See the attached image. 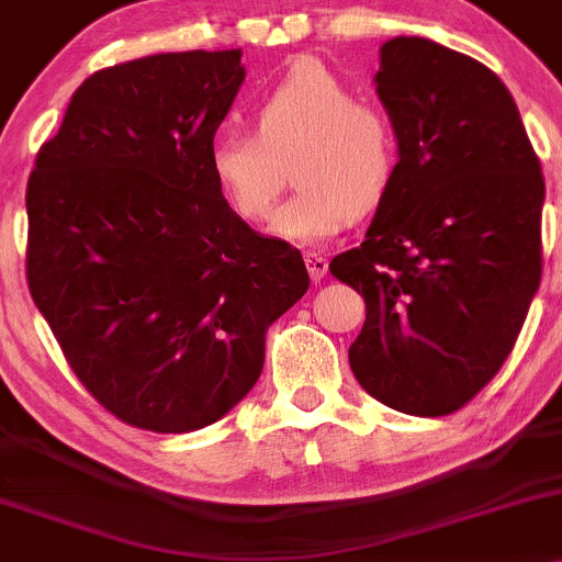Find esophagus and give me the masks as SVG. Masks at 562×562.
<instances>
[{
    "label": "esophagus",
    "mask_w": 562,
    "mask_h": 562,
    "mask_svg": "<svg viewBox=\"0 0 562 562\" xmlns=\"http://www.w3.org/2000/svg\"><path fill=\"white\" fill-rule=\"evenodd\" d=\"M305 265H307V273H311L313 281H322L329 270L327 257L316 255V251H305Z\"/></svg>",
    "instance_id": "34e87169"
}]
</instances>
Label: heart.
Masks as SVG:
<instances>
[{
    "label": "heart",
    "instance_id": "obj_1",
    "mask_svg": "<svg viewBox=\"0 0 562 562\" xmlns=\"http://www.w3.org/2000/svg\"><path fill=\"white\" fill-rule=\"evenodd\" d=\"M257 134L225 131L209 144L216 187L240 220L262 222L276 206L292 159L300 187L273 216L294 244L335 238L351 216L375 211L400 171V138L389 114L359 104L318 58H300L257 104Z\"/></svg>",
    "mask_w": 562,
    "mask_h": 562
}]
</instances>
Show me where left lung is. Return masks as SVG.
Returning <instances> with one entry per match:
<instances>
[{"instance_id": "8db88e82", "label": "left lung", "mask_w": 562, "mask_h": 562, "mask_svg": "<svg viewBox=\"0 0 562 562\" xmlns=\"http://www.w3.org/2000/svg\"><path fill=\"white\" fill-rule=\"evenodd\" d=\"M400 171L364 240L329 262L364 297L348 361L361 389L420 418L461 409L515 348L541 281L544 177L485 64L424 37L380 47Z\"/></svg>"}]
</instances>
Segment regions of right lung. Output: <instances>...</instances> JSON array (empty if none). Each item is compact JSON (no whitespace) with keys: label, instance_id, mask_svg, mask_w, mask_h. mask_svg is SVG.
Here are the masks:
<instances>
[{"label":"right lung","instance_id":"1","mask_svg":"<svg viewBox=\"0 0 562 562\" xmlns=\"http://www.w3.org/2000/svg\"><path fill=\"white\" fill-rule=\"evenodd\" d=\"M244 77L240 50L95 71L29 177L34 305L99 404L147 431L231 413L262 372L265 331L311 283L303 255L251 231L211 177Z\"/></svg>","mask_w":562,"mask_h":562}]
</instances>
